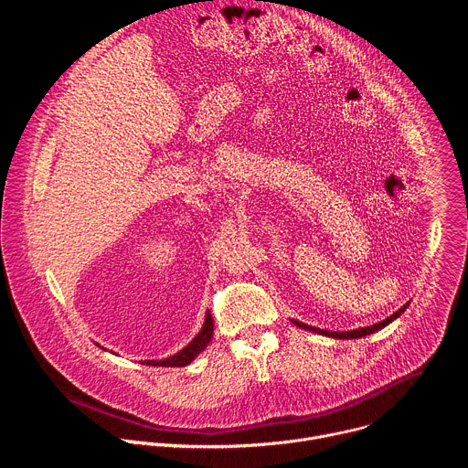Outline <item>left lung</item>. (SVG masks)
<instances>
[{"instance_id": "8db88e82", "label": "left lung", "mask_w": 468, "mask_h": 468, "mask_svg": "<svg viewBox=\"0 0 468 468\" xmlns=\"http://www.w3.org/2000/svg\"><path fill=\"white\" fill-rule=\"evenodd\" d=\"M408 305L410 303H406L404 307H399L394 314H390L388 318H385V320H381V322H378V324H374V325H367V327H359V329H352V331H325V329H318V327H311V325H305V324H302V322H296V320H292L298 327H303V329H311V331H314V333H320V335H325V337H335V339H359V337H365V335H370V333H374V331H378V329H381V327H385V325H388L392 320H396L399 314H402L406 309H408Z\"/></svg>"}]
</instances>
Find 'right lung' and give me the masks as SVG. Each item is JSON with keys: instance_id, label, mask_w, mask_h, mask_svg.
Listing matches in <instances>:
<instances>
[{"instance_id": "obj_1", "label": "right lung", "mask_w": 468, "mask_h": 468, "mask_svg": "<svg viewBox=\"0 0 468 468\" xmlns=\"http://www.w3.org/2000/svg\"><path fill=\"white\" fill-rule=\"evenodd\" d=\"M213 327H215L213 316H211V313L207 311L202 331H199L197 335H196L181 352H177V354L172 356V357L161 359V361H144V363H146V365H152V367H185V365H188L190 361H194V357H196L199 352H204L206 346L211 343Z\"/></svg>"}]
</instances>
